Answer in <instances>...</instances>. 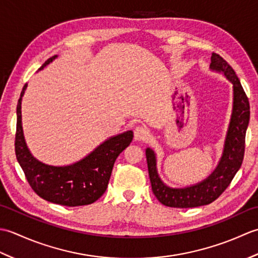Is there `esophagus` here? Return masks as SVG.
Wrapping results in <instances>:
<instances>
[{
  "instance_id": "esophagus-1",
  "label": "esophagus",
  "mask_w": 258,
  "mask_h": 258,
  "mask_svg": "<svg viewBox=\"0 0 258 258\" xmlns=\"http://www.w3.org/2000/svg\"><path fill=\"white\" fill-rule=\"evenodd\" d=\"M150 136V131L145 126L139 125L134 131V138L136 141H146Z\"/></svg>"
}]
</instances>
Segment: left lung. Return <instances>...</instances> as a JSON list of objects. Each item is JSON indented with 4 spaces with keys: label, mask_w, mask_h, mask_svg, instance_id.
I'll return each mask as SVG.
<instances>
[{
    "label": "left lung",
    "mask_w": 258,
    "mask_h": 258,
    "mask_svg": "<svg viewBox=\"0 0 258 258\" xmlns=\"http://www.w3.org/2000/svg\"><path fill=\"white\" fill-rule=\"evenodd\" d=\"M210 69L221 73L233 84V108L222 156L215 169L201 182L186 187H171L161 179L157 172L156 154L150 147L145 150L153 193L163 205L189 208L211 204L215 201L242 166L245 135L249 123V103L235 71L225 59L212 53Z\"/></svg>",
    "instance_id": "1"
}]
</instances>
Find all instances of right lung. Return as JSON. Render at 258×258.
<instances>
[{
    "instance_id": "right-lung-1",
    "label": "right lung",
    "mask_w": 258,
    "mask_h": 258,
    "mask_svg": "<svg viewBox=\"0 0 258 258\" xmlns=\"http://www.w3.org/2000/svg\"><path fill=\"white\" fill-rule=\"evenodd\" d=\"M57 55L48 58L38 69L52 63ZM24 85L16 107L15 154L27 182L35 193L47 202L64 206H83L97 201L107 188V184L117 156L133 140V131L111 136L82 160L70 165L55 166L37 160L27 147L22 126V97Z\"/></svg>"
}]
</instances>
